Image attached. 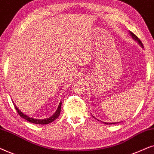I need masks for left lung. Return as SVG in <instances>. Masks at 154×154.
I'll return each mask as SVG.
<instances>
[{
	"label": "left lung",
	"instance_id": "1",
	"mask_svg": "<svg viewBox=\"0 0 154 154\" xmlns=\"http://www.w3.org/2000/svg\"><path fill=\"white\" fill-rule=\"evenodd\" d=\"M129 33H130V35H131V36H132V38H133V39L135 40L136 41H137L138 43H139V44H140V45L141 46H142V48H144V47H143V45H142V42H141L140 40L138 38V37L136 35H134V33H132V32H131V31H129ZM94 119H95V118H94ZM105 123V124H107V125H111V124H115V123Z\"/></svg>",
	"mask_w": 154,
	"mask_h": 154
}]
</instances>
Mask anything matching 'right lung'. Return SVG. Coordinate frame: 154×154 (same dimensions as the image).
<instances>
[{"mask_svg": "<svg viewBox=\"0 0 154 154\" xmlns=\"http://www.w3.org/2000/svg\"><path fill=\"white\" fill-rule=\"evenodd\" d=\"M13 102L14 108L16 109V110H17V113H19V115H20V116L22 118V119H24L25 120H26V121L30 122V123H32L34 124H39V125H45V124L50 123H52V122H53L54 120L57 119V118L59 117V116H60V114L61 106H62V102L60 101V104H59V106H58L56 112L54 113V114L52 116H50V118H48V119H33V118L28 116H26V114H24V113H22V111H21L20 109L17 108V107L16 105L14 104V102Z\"/></svg>", "mask_w": 154, "mask_h": 154, "instance_id": "right-lung-1", "label": "right lung"}]
</instances>
